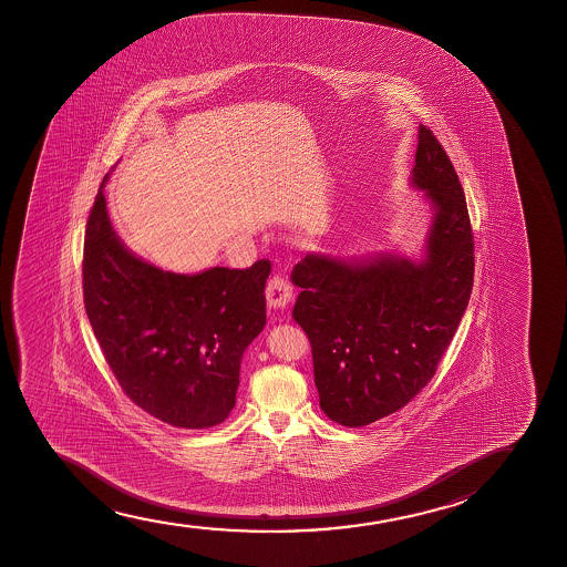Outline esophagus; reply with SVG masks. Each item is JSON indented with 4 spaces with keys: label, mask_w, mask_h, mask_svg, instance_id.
I'll use <instances>...</instances> for the list:
<instances>
[{
    "label": "esophagus",
    "mask_w": 567,
    "mask_h": 567,
    "mask_svg": "<svg viewBox=\"0 0 567 567\" xmlns=\"http://www.w3.org/2000/svg\"><path fill=\"white\" fill-rule=\"evenodd\" d=\"M265 295H267L269 308L280 310V308H287L290 300H292V287H290V282H288L285 277L275 275V277H271L269 282H267Z\"/></svg>",
    "instance_id": "obj_1"
}]
</instances>
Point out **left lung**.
Segmentation results:
<instances>
[{
  "label": "left lung",
  "mask_w": 567,
  "mask_h": 567,
  "mask_svg": "<svg viewBox=\"0 0 567 567\" xmlns=\"http://www.w3.org/2000/svg\"><path fill=\"white\" fill-rule=\"evenodd\" d=\"M412 184L434 205L426 259L380 256L368 264L308 256L292 282L296 323L311 344L319 406L360 427L411 403L434 378L468 306L473 226L450 156L420 125Z\"/></svg>",
  "instance_id": "obj_1"
}]
</instances>
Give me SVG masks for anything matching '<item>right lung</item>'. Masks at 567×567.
I'll use <instances>...</instances> for the list:
<instances>
[{
  "mask_svg": "<svg viewBox=\"0 0 567 567\" xmlns=\"http://www.w3.org/2000/svg\"><path fill=\"white\" fill-rule=\"evenodd\" d=\"M104 182L83 249L85 310L104 360L125 395L151 416L174 427L217 426L236 404L241 354L267 319L271 261L199 275L161 271L117 240Z\"/></svg>",
  "mask_w": 567,
  "mask_h": 567,
  "instance_id": "add662e5",
  "label": "right lung"
}]
</instances>
